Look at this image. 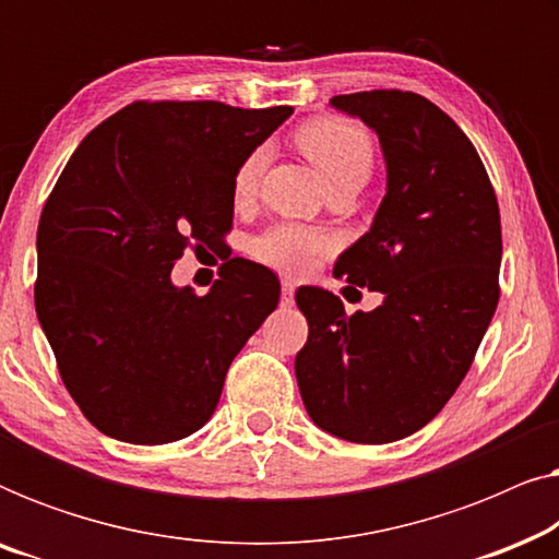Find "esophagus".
<instances>
[{"label":"esophagus","instance_id":"1","mask_svg":"<svg viewBox=\"0 0 559 559\" xmlns=\"http://www.w3.org/2000/svg\"><path fill=\"white\" fill-rule=\"evenodd\" d=\"M293 297H295V285L293 282H282V305H289L293 302Z\"/></svg>","mask_w":559,"mask_h":559}]
</instances>
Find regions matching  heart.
Wrapping results in <instances>:
<instances>
[{
    "label": "heart",
    "instance_id": "b5f03b06",
    "mask_svg": "<svg viewBox=\"0 0 559 559\" xmlns=\"http://www.w3.org/2000/svg\"><path fill=\"white\" fill-rule=\"evenodd\" d=\"M295 142L318 167L331 190L361 188L371 178L373 140L358 121L312 119L297 129ZM266 165H270V147L264 144L241 159L231 182L236 203H249L259 193ZM333 247L335 239L331 234L300 224H280L259 236L254 241V254L274 270L302 274Z\"/></svg>",
    "mask_w": 559,
    "mask_h": 559
}]
</instances>
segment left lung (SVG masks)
Here are the masks:
<instances>
[{
  "label": "left lung",
  "mask_w": 559,
  "mask_h": 559,
  "mask_svg": "<svg viewBox=\"0 0 559 559\" xmlns=\"http://www.w3.org/2000/svg\"><path fill=\"white\" fill-rule=\"evenodd\" d=\"M331 104L369 124L386 159L371 231L333 274L384 302L348 316L328 289H297L308 343L295 377L320 430L384 445L430 423L471 369L501 293L499 203L473 142L425 96L379 88Z\"/></svg>",
  "instance_id": "1"
}]
</instances>
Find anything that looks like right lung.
<instances>
[{
    "label": "right lung",
    "mask_w": 559,
    "mask_h": 559,
    "mask_svg": "<svg viewBox=\"0 0 559 559\" xmlns=\"http://www.w3.org/2000/svg\"><path fill=\"white\" fill-rule=\"evenodd\" d=\"M293 106L134 102L79 144L37 226L35 310L60 379L96 430L165 445L209 423L228 366L280 302L234 257L205 295L175 287L188 247L234 224V173Z\"/></svg>",
    "instance_id": "add662e5"
}]
</instances>
